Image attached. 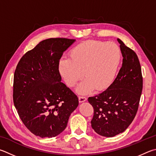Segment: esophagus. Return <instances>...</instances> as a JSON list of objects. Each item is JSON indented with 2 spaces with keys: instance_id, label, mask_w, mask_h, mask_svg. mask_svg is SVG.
<instances>
[{
  "instance_id": "34e87169",
  "label": "esophagus",
  "mask_w": 156,
  "mask_h": 156,
  "mask_svg": "<svg viewBox=\"0 0 156 156\" xmlns=\"http://www.w3.org/2000/svg\"><path fill=\"white\" fill-rule=\"evenodd\" d=\"M87 98L85 97H83V96H79L78 98V100H79V102L80 103H82V102H84V101H87Z\"/></svg>"
}]
</instances>
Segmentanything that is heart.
<instances>
[{
	"label": "heart",
	"mask_w": 156,
	"mask_h": 156,
	"mask_svg": "<svg viewBox=\"0 0 156 156\" xmlns=\"http://www.w3.org/2000/svg\"><path fill=\"white\" fill-rule=\"evenodd\" d=\"M121 58L120 48L115 43L89 40L76 45L70 51L69 57L58 61V68L67 86L77 87L79 94H87L95 89H106L114 81Z\"/></svg>",
	"instance_id": "obj_1"
}]
</instances>
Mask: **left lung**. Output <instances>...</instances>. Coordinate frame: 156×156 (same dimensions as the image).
<instances>
[{
    "label": "left lung",
    "mask_w": 156,
    "mask_h": 156,
    "mask_svg": "<svg viewBox=\"0 0 156 156\" xmlns=\"http://www.w3.org/2000/svg\"><path fill=\"white\" fill-rule=\"evenodd\" d=\"M122 66L108 89L88 99L94 109L90 123L99 135L113 137L123 132L136 114L143 89L140 64L134 51L117 39Z\"/></svg>",
    "instance_id": "8db88e82"
}]
</instances>
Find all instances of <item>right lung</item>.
Instances as JSON below:
<instances>
[{"label":"right lung","instance_id":"add662e5","mask_svg":"<svg viewBox=\"0 0 156 156\" xmlns=\"http://www.w3.org/2000/svg\"><path fill=\"white\" fill-rule=\"evenodd\" d=\"M76 41L66 38L41 41L20 60L14 73L13 103L22 122L33 134L52 138L66 128L78 98L61 83L58 64Z\"/></svg>","mask_w":156,"mask_h":156}]
</instances>
